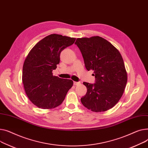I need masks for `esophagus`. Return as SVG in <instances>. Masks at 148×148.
<instances>
[{
	"instance_id": "esophagus-1",
	"label": "esophagus",
	"mask_w": 148,
	"mask_h": 148,
	"mask_svg": "<svg viewBox=\"0 0 148 148\" xmlns=\"http://www.w3.org/2000/svg\"><path fill=\"white\" fill-rule=\"evenodd\" d=\"M80 82H75V81H74L73 82V84H74V85H80Z\"/></svg>"
}]
</instances>
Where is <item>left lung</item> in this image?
Segmentation results:
<instances>
[{
  "label": "left lung",
  "instance_id": "1",
  "mask_svg": "<svg viewBox=\"0 0 148 148\" xmlns=\"http://www.w3.org/2000/svg\"><path fill=\"white\" fill-rule=\"evenodd\" d=\"M86 69L92 70L95 83L83 82L87 92L81 99L82 105L94 112H105L114 107L124 93L127 73L119 51L100 36L77 38Z\"/></svg>",
  "mask_w": 148,
  "mask_h": 148
}]
</instances>
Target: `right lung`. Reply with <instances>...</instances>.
Returning <instances> with one entry per match:
<instances>
[{
  "label": "right lung",
  "mask_w": 148,
  "mask_h": 148,
  "mask_svg": "<svg viewBox=\"0 0 148 148\" xmlns=\"http://www.w3.org/2000/svg\"><path fill=\"white\" fill-rule=\"evenodd\" d=\"M76 39L52 34L38 42L30 51L23 67L22 81L32 103L43 109L60 105L73 86L71 79L53 75L60 63V53L73 44Z\"/></svg>",
  "instance_id": "right-lung-1"
}]
</instances>
